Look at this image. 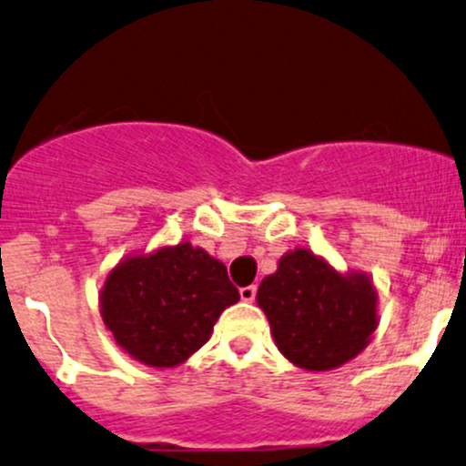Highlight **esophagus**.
Listing matches in <instances>:
<instances>
[{
    "label": "esophagus",
    "instance_id": "esophagus-1",
    "mask_svg": "<svg viewBox=\"0 0 466 466\" xmlns=\"http://www.w3.org/2000/svg\"><path fill=\"white\" fill-rule=\"evenodd\" d=\"M255 295H258V286L255 284L239 289V297H242V301H253Z\"/></svg>",
    "mask_w": 466,
    "mask_h": 466
}]
</instances>
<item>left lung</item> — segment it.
Returning <instances> with one entry per match:
<instances>
[{
	"label": "left lung",
	"instance_id": "1",
	"mask_svg": "<svg viewBox=\"0 0 466 466\" xmlns=\"http://www.w3.org/2000/svg\"><path fill=\"white\" fill-rule=\"evenodd\" d=\"M258 303L279 352L310 372L348 363L379 326L372 281L337 273L306 248L286 253L277 273L261 279Z\"/></svg>",
	"mask_w": 466,
	"mask_h": 466
}]
</instances>
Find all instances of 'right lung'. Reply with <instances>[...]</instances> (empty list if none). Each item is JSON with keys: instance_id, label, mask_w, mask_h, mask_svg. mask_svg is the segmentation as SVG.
<instances>
[{"instance_id": "add662e5", "label": "right lung", "mask_w": 466, "mask_h": 466, "mask_svg": "<svg viewBox=\"0 0 466 466\" xmlns=\"http://www.w3.org/2000/svg\"><path fill=\"white\" fill-rule=\"evenodd\" d=\"M239 301L227 266L189 242L120 261L101 290V317L129 357L149 368L185 363Z\"/></svg>"}]
</instances>
